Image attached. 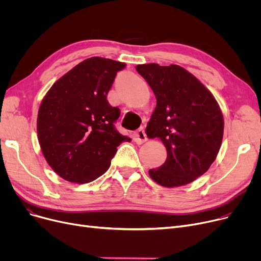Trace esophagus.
Segmentation results:
<instances>
[{
  "label": "esophagus",
  "instance_id": "obj_1",
  "mask_svg": "<svg viewBox=\"0 0 261 261\" xmlns=\"http://www.w3.org/2000/svg\"><path fill=\"white\" fill-rule=\"evenodd\" d=\"M133 141L136 143V144H143L147 141V135L145 133V130L144 128H140L138 131H136L133 135Z\"/></svg>",
  "mask_w": 261,
  "mask_h": 261
}]
</instances>
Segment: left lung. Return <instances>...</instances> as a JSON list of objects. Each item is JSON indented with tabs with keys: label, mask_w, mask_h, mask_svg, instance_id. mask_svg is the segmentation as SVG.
Instances as JSON below:
<instances>
[{
	"label": "left lung",
	"mask_w": 261,
	"mask_h": 261,
	"mask_svg": "<svg viewBox=\"0 0 261 261\" xmlns=\"http://www.w3.org/2000/svg\"><path fill=\"white\" fill-rule=\"evenodd\" d=\"M136 71L152 89L156 107L147 123L149 138H159L167 159L149 175L164 187L194 182L206 172L220 150L224 120L214 95L176 64H139Z\"/></svg>",
	"instance_id": "left-lung-1"
}]
</instances>
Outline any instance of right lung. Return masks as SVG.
Returning a JSON list of instances; mask_svg holds the SVG:
<instances>
[{
  "label": "right lung",
  "instance_id": "right-lung-1",
  "mask_svg": "<svg viewBox=\"0 0 261 261\" xmlns=\"http://www.w3.org/2000/svg\"><path fill=\"white\" fill-rule=\"evenodd\" d=\"M126 63L86 59L59 78L41 101L37 132L42 153L62 179L77 184L102 175L122 142L114 126L120 111L107 95Z\"/></svg>",
  "mask_w": 261,
  "mask_h": 261
}]
</instances>
